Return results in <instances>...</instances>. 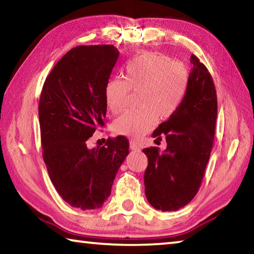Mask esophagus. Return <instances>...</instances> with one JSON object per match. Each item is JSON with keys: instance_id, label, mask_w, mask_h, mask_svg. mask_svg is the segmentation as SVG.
Listing matches in <instances>:
<instances>
[{"instance_id": "obj_1", "label": "esophagus", "mask_w": 254, "mask_h": 254, "mask_svg": "<svg viewBox=\"0 0 254 254\" xmlns=\"http://www.w3.org/2000/svg\"><path fill=\"white\" fill-rule=\"evenodd\" d=\"M130 148H131V150H134V151H140L141 145L137 144L136 142H134V141H131V142H130Z\"/></svg>"}]
</instances>
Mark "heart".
<instances>
[{"mask_svg": "<svg viewBox=\"0 0 254 254\" xmlns=\"http://www.w3.org/2000/svg\"><path fill=\"white\" fill-rule=\"evenodd\" d=\"M189 71L183 63L168 56L143 53L128 62L126 80L111 78L105 86V101L112 113L118 114L127 107L131 89L140 92L137 111L126 112L115 120L113 130L131 139H140L159 120L173 115L186 95Z\"/></svg>", "mask_w": 254, "mask_h": 254, "instance_id": "b5f03b06", "label": "heart"}]
</instances>
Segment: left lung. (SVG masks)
Returning a JSON list of instances; mask_svg holds the SVG:
<instances>
[{
	"mask_svg": "<svg viewBox=\"0 0 254 254\" xmlns=\"http://www.w3.org/2000/svg\"><path fill=\"white\" fill-rule=\"evenodd\" d=\"M182 104L168 121L162 122L153 137H166L167 149H143L148 158L144 191L151 206L171 212L194 198L204 178L212 152L217 117V96L212 76L195 55Z\"/></svg>",
	"mask_w": 254,
	"mask_h": 254,
	"instance_id": "obj_1",
	"label": "left lung"
}]
</instances>
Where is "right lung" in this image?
<instances>
[{"label":"right lung","mask_w":254,"mask_h":254,"mask_svg":"<svg viewBox=\"0 0 254 254\" xmlns=\"http://www.w3.org/2000/svg\"><path fill=\"white\" fill-rule=\"evenodd\" d=\"M112 45L77 46L47 76L39 101L42 157L62 198L72 207L100 208L128 154L126 136L88 149L105 126V86L119 58Z\"/></svg>","instance_id":"right-lung-1"}]
</instances>
